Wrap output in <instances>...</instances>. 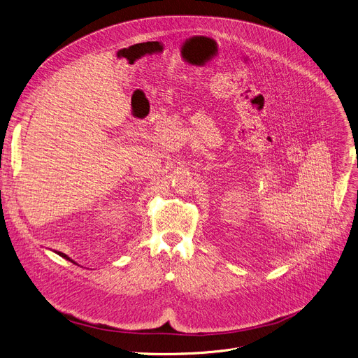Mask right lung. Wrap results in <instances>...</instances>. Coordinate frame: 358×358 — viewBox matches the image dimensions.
I'll return each instance as SVG.
<instances>
[{"label":"right lung","instance_id":"1","mask_svg":"<svg viewBox=\"0 0 358 358\" xmlns=\"http://www.w3.org/2000/svg\"><path fill=\"white\" fill-rule=\"evenodd\" d=\"M57 255H60V256H62V257H65V259H66V260H71V259H69V257H68V256H66V255H63V253H60V251H57ZM71 262H72V260H71Z\"/></svg>","mask_w":358,"mask_h":358}]
</instances>
